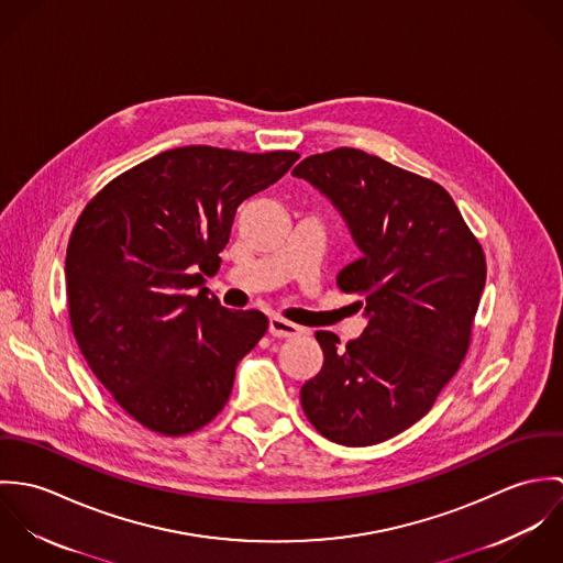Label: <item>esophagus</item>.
Returning <instances> with one entry per match:
<instances>
[{
    "label": "esophagus",
    "mask_w": 563,
    "mask_h": 563,
    "mask_svg": "<svg viewBox=\"0 0 563 563\" xmlns=\"http://www.w3.org/2000/svg\"><path fill=\"white\" fill-rule=\"evenodd\" d=\"M268 333L275 338H292L301 333V327L295 322L286 321L282 317H271L268 319Z\"/></svg>",
    "instance_id": "esophagus-1"
}]
</instances>
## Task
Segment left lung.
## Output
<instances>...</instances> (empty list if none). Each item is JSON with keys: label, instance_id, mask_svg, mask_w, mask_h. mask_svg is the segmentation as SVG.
Here are the masks:
<instances>
[{"label": "left lung", "instance_id": "8db88e82", "mask_svg": "<svg viewBox=\"0 0 563 563\" xmlns=\"http://www.w3.org/2000/svg\"><path fill=\"white\" fill-rule=\"evenodd\" d=\"M342 214L360 257L335 284L368 319L344 346L317 331L322 366L301 407L327 440L371 446L420 420L471 346L485 255L453 197L435 181L362 150L338 147L292 170Z\"/></svg>", "mask_w": 563, "mask_h": 563}]
</instances>
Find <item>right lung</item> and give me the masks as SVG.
<instances>
[{"instance_id": "1", "label": "right lung", "mask_w": 563, "mask_h": 563, "mask_svg": "<svg viewBox=\"0 0 563 563\" xmlns=\"http://www.w3.org/2000/svg\"><path fill=\"white\" fill-rule=\"evenodd\" d=\"M297 161L177 147L121 173L84 208L65 262L71 329L95 377L143 427L186 435L225 407L268 319L223 308L203 275L219 271L242 201Z\"/></svg>"}]
</instances>
